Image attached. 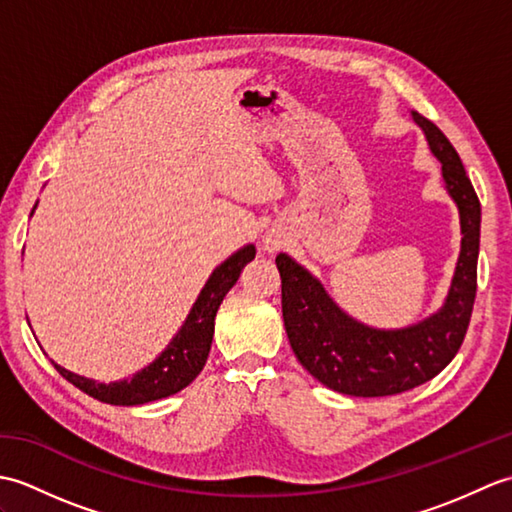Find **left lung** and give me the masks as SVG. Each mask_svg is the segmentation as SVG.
<instances>
[{"label":"left lung","instance_id":"1","mask_svg":"<svg viewBox=\"0 0 512 512\" xmlns=\"http://www.w3.org/2000/svg\"><path fill=\"white\" fill-rule=\"evenodd\" d=\"M431 154L442 162V178L458 204L462 248L444 306L402 330H376L358 323L330 299L306 268L286 253L277 255L281 312L297 361L339 394L394 396L427 383L447 367L469 330L480 255L482 209L458 151L429 118L411 112Z\"/></svg>","mask_w":512,"mask_h":512}]
</instances>
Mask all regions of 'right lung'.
Segmentation results:
<instances>
[{"mask_svg": "<svg viewBox=\"0 0 512 512\" xmlns=\"http://www.w3.org/2000/svg\"><path fill=\"white\" fill-rule=\"evenodd\" d=\"M253 259L255 246L248 244L228 257L224 264L217 266L209 281L204 284L198 301L193 303L187 321H184L180 332L173 336V341L167 345V350L162 352L154 363L140 369L132 378L105 385L96 383L92 378L72 374L57 363L52 365L57 367V372L68 380V383L79 387L96 400L107 402V405H145V402L178 394L180 389L193 383L195 376L202 372L206 356H209L211 350L217 308H220L226 292L237 284L242 268L248 262H253Z\"/></svg>", "mask_w": 512, "mask_h": 512, "instance_id": "add662e5", "label": "right lung"}]
</instances>
